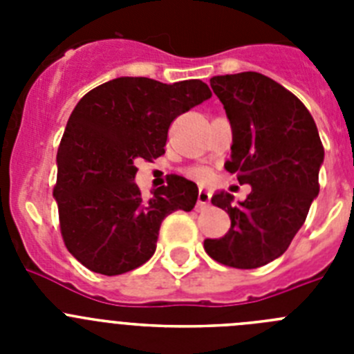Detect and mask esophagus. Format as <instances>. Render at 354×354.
Instances as JSON below:
<instances>
[{"label": "esophagus", "instance_id": "34e87169", "mask_svg": "<svg viewBox=\"0 0 354 354\" xmlns=\"http://www.w3.org/2000/svg\"><path fill=\"white\" fill-rule=\"evenodd\" d=\"M211 204V193L205 192V189H198V200H196V209L202 211V209L209 207Z\"/></svg>", "mask_w": 354, "mask_h": 354}]
</instances>
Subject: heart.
I'll return each mask as SVG.
<instances>
[{"mask_svg":"<svg viewBox=\"0 0 354 354\" xmlns=\"http://www.w3.org/2000/svg\"><path fill=\"white\" fill-rule=\"evenodd\" d=\"M187 177H192V179L198 180V183H205V180L211 177V171L207 170V168H189V170L186 171Z\"/></svg>","mask_w":354,"mask_h":354,"instance_id":"heart-1","label":"heart"}]
</instances>
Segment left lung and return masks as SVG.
I'll return each instance as SVG.
<instances>
[{
    "label": "left lung",
    "instance_id": "obj_1",
    "mask_svg": "<svg viewBox=\"0 0 354 354\" xmlns=\"http://www.w3.org/2000/svg\"><path fill=\"white\" fill-rule=\"evenodd\" d=\"M211 88L232 124L227 171L250 184L245 202L218 193L212 205L230 216L220 239L204 248L220 264L253 270L289 248L319 193L324 149L310 111L282 84L259 72L211 77Z\"/></svg>",
    "mask_w": 354,
    "mask_h": 354
}]
</instances>
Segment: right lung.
Instances as JSON below:
<instances>
[{
  "label": "right lung",
  "instance_id": "add662e5",
  "mask_svg": "<svg viewBox=\"0 0 354 354\" xmlns=\"http://www.w3.org/2000/svg\"><path fill=\"white\" fill-rule=\"evenodd\" d=\"M200 80L165 84L117 77L83 95L62 136L53 195L68 252L93 273H127L156 252L159 227L174 211H192L198 187L171 175L143 198L136 161L165 154L170 124L211 97Z\"/></svg>",
  "mask_w": 354,
  "mask_h": 354
}]
</instances>
